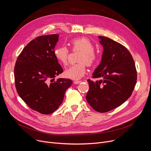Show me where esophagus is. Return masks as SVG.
Here are the masks:
<instances>
[{"label":"esophagus","mask_w":151,"mask_h":151,"mask_svg":"<svg viewBox=\"0 0 151 151\" xmlns=\"http://www.w3.org/2000/svg\"><path fill=\"white\" fill-rule=\"evenodd\" d=\"M73 83H74V84H80V83H81V81H80V80H75V81H73Z\"/></svg>","instance_id":"obj_1"}]
</instances>
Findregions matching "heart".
<instances>
[{"label":"heart","instance_id":"heart-1","mask_svg":"<svg viewBox=\"0 0 151 151\" xmlns=\"http://www.w3.org/2000/svg\"><path fill=\"white\" fill-rule=\"evenodd\" d=\"M70 45L72 51H81L77 60L79 62L71 65L65 71L66 77L73 80L80 79L86 71L87 66L92 67L97 63L99 55L95 51L93 44L87 37H78L71 39ZM70 51L65 46L58 47L54 50V55L57 60L63 65L68 63Z\"/></svg>","mask_w":151,"mask_h":151}]
</instances>
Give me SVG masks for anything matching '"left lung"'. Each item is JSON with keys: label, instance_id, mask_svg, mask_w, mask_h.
I'll list each match as a JSON object with an SVG mask.
<instances>
[{"label": "left lung", "instance_id": "8db88e82", "mask_svg": "<svg viewBox=\"0 0 151 151\" xmlns=\"http://www.w3.org/2000/svg\"><path fill=\"white\" fill-rule=\"evenodd\" d=\"M104 46L101 62L88 80L89 89L86 100L91 106L99 113L112 110L127 100L134 90L137 71L129 51L121 43L109 38L99 36Z\"/></svg>", "mask_w": 151, "mask_h": 151}]
</instances>
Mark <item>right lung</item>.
<instances>
[{
    "mask_svg": "<svg viewBox=\"0 0 151 151\" xmlns=\"http://www.w3.org/2000/svg\"><path fill=\"white\" fill-rule=\"evenodd\" d=\"M59 36L42 35L30 41L18 55L14 68L19 97L32 109L43 114H51L59 108L72 84L70 79L54 80L63 71L54 55Z\"/></svg>",
    "mask_w": 151,
    "mask_h": 151,
    "instance_id": "add662e5",
    "label": "right lung"
}]
</instances>
